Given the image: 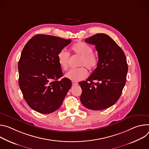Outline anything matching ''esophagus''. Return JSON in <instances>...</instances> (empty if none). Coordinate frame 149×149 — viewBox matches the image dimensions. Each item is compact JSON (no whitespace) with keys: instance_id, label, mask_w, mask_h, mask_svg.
<instances>
[{"instance_id":"obj_1","label":"esophagus","mask_w":149,"mask_h":149,"mask_svg":"<svg viewBox=\"0 0 149 149\" xmlns=\"http://www.w3.org/2000/svg\"><path fill=\"white\" fill-rule=\"evenodd\" d=\"M72 85H73V86H76V85H78V83L77 81H72Z\"/></svg>"}]
</instances>
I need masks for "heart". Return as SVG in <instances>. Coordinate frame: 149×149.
<instances>
[{"label":"heart","instance_id":"heart-1","mask_svg":"<svg viewBox=\"0 0 149 149\" xmlns=\"http://www.w3.org/2000/svg\"><path fill=\"white\" fill-rule=\"evenodd\" d=\"M71 50L75 55L80 57L79 66H85L89 70H92L96 68L98 64V57L93 53V48L90 45L84 42H77L72 47ZM69 57V54L64 49L58 53L57 61L62 69H68ZM65 76L73 81H79L87 77L88 72L84 67H81L70 69L65 73Z\"/></svg>","mask_w":149,"mask_h":149}]
</instances>
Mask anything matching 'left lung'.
I'll use <instances>...</instances> for the list:
<instances>
[{"mask_svg":"<svg viewBox=\"0 0 149 149\" xmlns=\"http://www.w3.org/2000/svg\"><path fill=\"white\" fill-rule=\"evenodd\" d=\"M85 42L95 45L99 58L91 75L79 83L82 90L80 102L91 110L105 109L116 103L121 95L128 72L126 57L118 44L105 34H96Z\"/></svg>","mask_w":149,"mask_h":149,"instance_id":"left-lung-1","label":"left lung"}]
</instances>
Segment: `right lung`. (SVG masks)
<instances>
[{
	"mask_svg": "<svg viewBox=\"0 0 149 149\" xmlns=\"http://www.w3.org/2000/svg\"><path fill=\"white\" fill-rule=\"evenodd\" d=\"M71 42L49 35L34 36L24 47L18 63L19 86L27 104L41 113H52L61 105L72 87L64 77L57 54Z\"/></svg>",
	"mask_w": 149,
	"mask_h": 149,
	"instance_id": "1",
	"label": "right lung"
}]
</instances>
